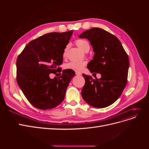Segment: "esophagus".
Listing matches in <instances>:
<instances>
[{
    "label": "esophagus",
    "instance_id": "obj_1",
    "mask_svg": "<svg viewBox=\"0 0 149 149\" xmlns=\"http://www.w3.org/2000/svg\"><path fill=\"white\" fill-rule=\"evenodd\" d=\"M75 74H76V75H77V76L81 75V73L80 72H79V71H75Z\"/></svg>",
    "mask_w": 149,
    "mask_h": 149
}]
</instances>
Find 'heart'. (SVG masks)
Here are the masks:
<instances>
[{"label": "heart", "instance_id": "heart-1", "mask_svg": "<svg viewBox=\"0 0 149 149\" xmlns=\"http://www.w3.org/2000/svg\"><path fill=\"white\" fill-rule=\"evenodd\" d=\"M76 43L77 46L82 49L83 51H85L86 49L89 48V44L88 41L83 39H78L76 41ZM66 55V48H65L63 52V56L65 57ZM86 61H72L69 63H68L65 65V69L71 70L75 71H80L83 68V67L85 66Z\"/></svg>", "mask_w": 149, "mask_h": 149}]
</instances>
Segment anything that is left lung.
<instances>
[{
	"mask_svg": "<svg viewBox=\"0 0 149 149\" xmlns=\"http://www.w3.org/2000/svg\"><path fill=\"white\" fill-rule=\"evenodd\" d=\"M87 38L95 53L88 64L91 73H100L94 79L83 74L85 84L83 100L94 107L104 108L113 104L121 95L127 82L129 60L127 54L116 36L100 28H92L79 35Z\"/></svg>",
	"mask_w": 149,
	"mask_h": 149,
	"instance_id": "obj_1",
	"label": "left lung"
}]
</instances>
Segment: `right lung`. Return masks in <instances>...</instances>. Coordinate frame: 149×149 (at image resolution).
<instances>
[{"instance_id":"obj_1","label":"right lung","mask_w":149,"mask_h":149,"mask_svg":"<svg viewBox=\"0 0 149 149\" xmlns=\"http://www.w3.org/2000/svg\"><path fill=\"white\" fill-rule=\"evenodd\" d=\"M73 30L52 32L30 41L17 57V81L31 105L40 109L55 107L63 101L74 71L65 70L58 77L52 73L61 71L64 49ZM58 74V73H57Z\"/></svg>"}]
</instances>
